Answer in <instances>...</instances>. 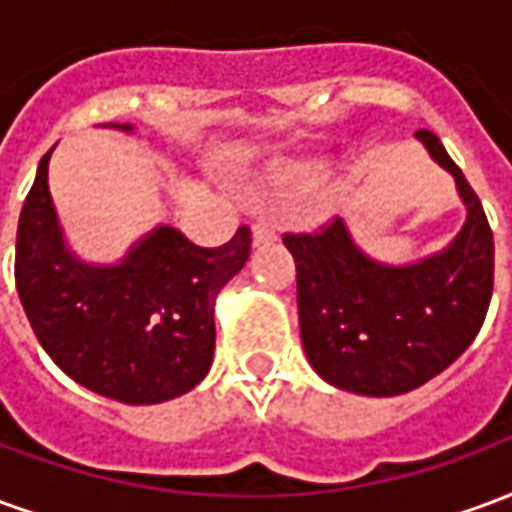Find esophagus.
<instances>
[{
	"mask_svg": "<svg viewBox=\"0 0 512 512\" xmlns=\"http://www.w3.org/2000/svg\"><path fill=\"white\" fill-rule=\"evenodd\" d=\"M252 238H255V244H268V241L277 238V227H274V222H268V219H260L252 227Z\"/></svg>",
	"mask_w": 512,
	"mask_h": 512,
	"instance_id": "1",
	"label": "esophagus"
}]
</instances>
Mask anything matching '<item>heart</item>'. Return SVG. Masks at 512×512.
I'll use <instances>...</instances> for the list:
<instances>
[{"label":"heart","mask_w":512,"mask_h":512,"mask_svg":"<svg viewBox=\"0 0 512 512\" xmlns=\"http://www.w3.org/2000/svg\"><path fill=\"white\" fill-rule=\"evenodd\" d=\"M296 175H299V180H304V183H312V180H318L323 175V164H318V161L301 164V167L296 169Z\"/></svg>","instance_id":"obj_1"}]
</instances>
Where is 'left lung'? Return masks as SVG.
Returning a JSON list of instances; mask_svg holds the SVG:
<instances>
[{"label":"left lung","instance_id":"left-lung-1","mask_svg":"<svg viewBox=\"0 0 512 512\" xmlns=\"http://www.w3.org/2000/svg\"><path fill=\"white\" fill-rule=\"evenodd\" d=\"M417 139L455 178L466 205L447 249L389 266L356 246L343 219L285 235L304 354L323 381L354 395H403L439 376L472 345L494 293V233L483 202L439 136L417 131Z\"/></svg>","mask_w":512,"mask_h":512}]
</instances>
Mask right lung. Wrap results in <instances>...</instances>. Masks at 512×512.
<instances>
[{"instance_id": "right-lung-1", "label": "right lung", "mask_w": 512, "mask_h": 512, "mask_svg": "<svg viewBox=\"0 0 512 512\" xmlns=\"http://www.w3.org/2000/svg\"><path fill=\"white\" fill-rule=\"evenodd\" d=\"M51 150L16 235V288L32 332L65 376L98 395L150 406L189 392L211 370L213 304L249 260V227L205 249L161 224L115 266L84 263L65 244L51 202Z\"/></svg>"}]
</instances>
